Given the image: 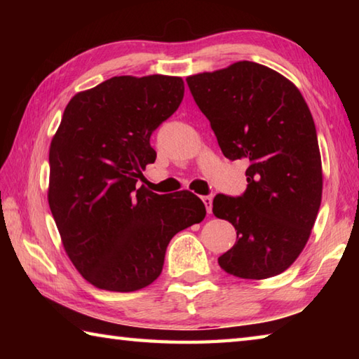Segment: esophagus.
Returning <instances> with one entry per match:
<instances>
[{
    "label": "esophagus",
    "instance_id": "esophagus-1",
    "mask_svg": "<svg viewBox=\"0 0 359 359\" xmlns=\"http://www.w3.org/2000/svg\"><path fill=\"white\" fill-rule=\"evenodd\" d=\"M201 199L205 205V209H208V214H212V196H203Z\"/></svg>",
    "mask_w": 359,
    "mask_h": 359
}]
</instances>
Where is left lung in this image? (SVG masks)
Returning a JSON list of instances; mask_svg holds the SVG:
<instances>
[{"mask_svg": "<svg viewBox=\"0 0 359 359\" xmlns=\"http://www.w3.org/2000/svg\"><path fill=\"white\" fill-rule=\"evenodd\" d=\"M187 83L223 155L248 163L245 193L214 199V215L238 234L218 264L252 280L282 274L306 247L321 204L323 171L311 109L293 82L253 62L188 76Z\"/></svg>", "mask_w": 359, "mask_h": 359, "instance_id": "1", "label": "left lung"}]
</instances>
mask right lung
I'll use <instances>...</instances> for the list:
<instances>
[{
    "mask_svg": "<svg viewBox=\"0 0 359 359\" xmlns=\"http://www.w3.org/2000/svg\"><path fill=\"white\" fill-rule=\"evenodd\" d=\"M182 77L117 76L79 92L48 150V205L71 263L93 287L130 293L161 274L169 241L204 220L188 190L137 188L156 154L150 136L177 111Z\"/></svg>",
    "mask_w": 359,
    "mask_h": 359,
    "instance_id": "add662e5",
    "label": "right lung"
}]
</instances>
